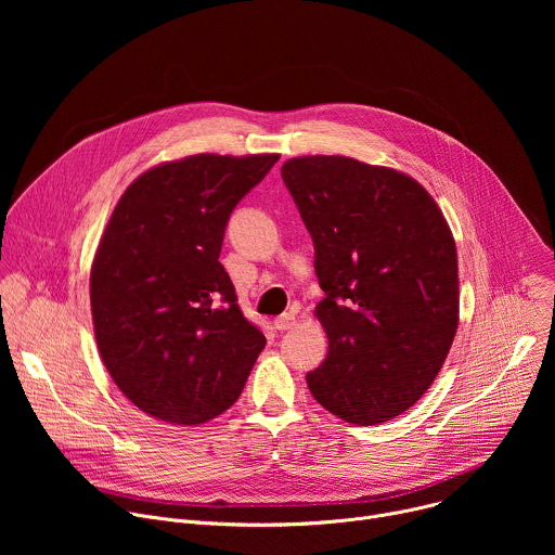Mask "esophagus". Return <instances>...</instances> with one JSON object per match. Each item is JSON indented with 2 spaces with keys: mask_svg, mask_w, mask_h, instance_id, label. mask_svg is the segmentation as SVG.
Masks as SVG:
<instances>
[{
  "mask_svg": "<svg viewBox=\"0 0 555 555\" xmlns=\"http://www.w3.org/2000/svg\"><path fill=\"white\" fill-rule=\"evenodd\" d=\"M294 325H296V315L289 313V311H287V313H281L279 319L274 321V327H276L279 332H289Z\"/></svg>",
  "mask_w": 555,
  "mask_h": 555,
  "instance_id": "obj_1",
  "label": "esophagus"
}]
</instances>
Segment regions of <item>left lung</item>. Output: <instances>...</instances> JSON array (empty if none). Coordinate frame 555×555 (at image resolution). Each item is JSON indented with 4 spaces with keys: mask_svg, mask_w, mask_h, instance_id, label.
<instances>
[{
    "mask_svg": "<svg viewBox=\"0 0 555 555\" xmlns=\"http://www.w3.org/2000/svg\"><path fill=\"white\" fill-rule=\"evenodd\" d=\"M283 182L313 242L330 351L307 373L313 400L373 426L409 411L456 334L452 232L422 184L345 155L287 160Z\"/></svg>",
    "mask_w": 555,
    "mask_h": 555,
    "instance_id": "8db88e82",
    "label": "left lung"
}]
</instances>
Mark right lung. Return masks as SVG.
I'll return each mask as SVG.
<instances>
[{
  "mask_svg": "<svg viewBox=\"0 0 555 555\" xmlns=\"http://www.w3.org/2000/svg\"><path fill=\"white\" fill-rule=\"evenodd\" d=\"M279 155H191L142 173L116 204L90 274L101 358L116 386L169 424L240 398L266 347L219 263L228 219Z\"/></svg>",
  "mask_w": 555,
  "mask_h": 555,
  "instance_id": "1",
  "label": "right lung"
}]
</instances>
